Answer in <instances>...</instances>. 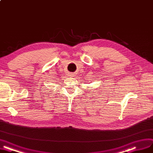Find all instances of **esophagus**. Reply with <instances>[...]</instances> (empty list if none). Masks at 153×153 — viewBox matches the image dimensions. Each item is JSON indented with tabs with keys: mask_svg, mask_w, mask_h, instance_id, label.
I'll use <instances>...</instances> for the list:
<instances>
[{
	"mask_svg": "<svg viewBox=\"0 0 153 153\" xmlns=\"http://www.w3.org/2000/svg\"><path fill=\"white\" fill-rule=\"evenodd\" d=\"M68 75H69L70 76L73 77V76H75V73H69V74H68Z\"/></svg>",
	"mask_w": 153,
	"mask_h": 153,
	"instance_id": "1",
	"label": "esophagus"
}]
</instances>
